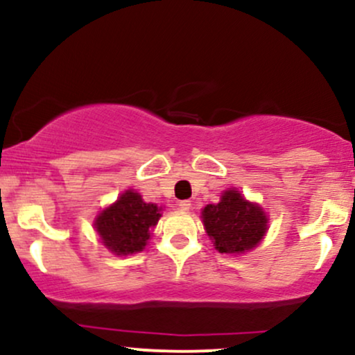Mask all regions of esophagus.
I'll list each match as a JSON object with an SVG mask.
<instances>
[{"mask_svg": "<svg viewBox=\"0 0 355 355\" xmlns=\"http://www.w3.org/2000/svg\"><path fill=\"white\" fill-rule=\"evenodd\" d=\"M178 209L183 210V211H189L191 209V202L190 200H182L178 203Z\"/></svg>", "mask_w": 355, "mask_h": 355, "instance_id": "34e87169", "label": "esophagus"}]
</instances>
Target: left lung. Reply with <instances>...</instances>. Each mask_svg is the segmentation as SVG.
<instances>
[{
	"label": "left lung",
	"mask_w": 355,
	"mask_h": 355,
	"mask_svg": "<svg viewBox=\"0 0 355 355\" xmlns=\"http://www.w3.org/2000/svg\"><path fill=\"white\" fill-rule=\"evenodd\" d=\"M203 227L220 254H243L260 243L268 218L262 207L245 200L239 190L223 191L218 203L202 210Z\"/></svg>",
	"instance_id": "left-lung-1"
}]
</instances>
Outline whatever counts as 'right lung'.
<instances>
[{"mask_svg": "<svg viewBox=\"0 0 355 355\" xmlns=\"http://www.w3.org/2000/svg\"><path fill=\"white\" fill-rule=\"evenodd\" d=\"M162 209L145 203L135 190H126L113 205L101 210L95 220L101 243L116 255L141 252L148 242L152 229L162 217Z\"/></svg>", "mask_w": 355, "mask_h": 355, "instance_id": "add662e5", "label": "right lung"}]
</instances>
